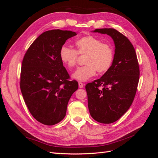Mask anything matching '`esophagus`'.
Instances as JSON below:
<instances>
[{
	"instance_id": "34e87169",
	"label": "esophagus",
	"mask_w": 158,
	"mask_h": 158,
	"mask_svg": "<svg viewBox=\"0 0 158 158\" xmlns=\"http://www.w3.org/2000/svg\"><path fill=\"white\" fill-rule=\"evenodd\" d=\"M78 86L80 88H82L84 87V84L82 83L81 82H78Z\"/></svg>"
}]
</instances>
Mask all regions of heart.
<instances>
[{
  "instance_id": "heart-1",
  "label": "heart",
  "mask_w": 158,
  "mask_h": 158,
  "mask_svg": "<svg viewBox=\"0 0 158 158\" xmlns=\"http://www.w3.org/2000/svg\"><path fill=\"white\" fill-rule=\"evenodd\" d=\"M76 51L66 45L61 47L60 58L61 61L69 67H74L77 61L78 53L86 55L85 65L79 67L72 75V78L78 81L85 82L94 76L96 70L99 73L107 72L113 63L114 51L112 47L103 44L101 40L92 35L83 37L75 43Z\"/></svg>"
}]
</instances>
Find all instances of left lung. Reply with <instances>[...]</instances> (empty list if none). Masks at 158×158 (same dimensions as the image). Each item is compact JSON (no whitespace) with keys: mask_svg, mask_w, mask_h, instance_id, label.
Here are the masks:
<instances>
[{"mask_svg":"<svg viewBox=\"0 0 158 158\" xmlns=\"http://www.w3.org/2000/svg\"><path fill=\"white\" fill-rule=\"evenodd\" d=\"M92 32L111 37L114 54L110 69L99 79L85 85L89 111L95 121L113 123L132 103L139 81V66L135 48L122 33L113 28L96 29ZM100 86L103 88L99 89Z\"/></svg>","mask_w":158,"mask_h":158,"instance_id":"8db88e82","label":"left lung"}]
</instances>
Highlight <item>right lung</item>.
I'll return each instance as SVG.
<instances>
[{"instance_id":"add662e5","label":"right lung","mask_w":158,"mask_h":158,"mask_svg":"<svg viewBox=\"0 0 158 158\" xmlns=\"http://www.w3.org/2000/svg\"><path fill=\"white\" fill-rule=\"evenodd\" d=\"M76 33L52 30L41 34L27 49L21 69L20 89L30 113L45 125H54L66 116L73 94L78 89L76 80L61 61L62 46Z\"/></svg>"}]
</instances>
